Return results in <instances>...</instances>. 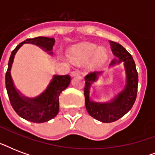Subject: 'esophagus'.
Masks as SVG:
<instances>
[{"instance_id": "esophagus-1", "label": "esophagus", "mask_w": 155, "mask_h": 155, "mask_svg": "<svg viewBox=\"0 0 155 155\" xmlns=\"http://www.w3.org/2000/svg\"><path fill=\"white\" fill-rule=\"evenodd\" d=\"M80 74V71L78 70H75V71H71V76H75V75H78Z\"/></svg>"}]
</instances>
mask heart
Segmentation results:
<instances>
[{
  "label": "heart",
  "instance_id": "heart-1",
  "mask_svg": "<svg viewBox=\"0 0 155 155\" xmlns=\"http://www.w3.org/2000/svg\"><path fill=\"white\" fill-rule=\"evenodd\" d=\"M97 51V47L92 45H87L85 47L80 48V49L75 50L71 54V59L75 63H80L85 61L86 59L89 58L90 56H92L95 52ZM97 58L99 61H103L107 58V54L103 50H101L97 53Z\"/></svg>",
  "mask_w": 155,
  "mask_h": 155
}]
</instances>
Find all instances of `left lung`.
<instances>
[{"label":"left lung","mask_w":155,"mask_h":155,"mask_svg":"<svg viewBox=\"0 0 155 155\" xmlns=\"http://www.w3.org/2000/svg\"><path fill=\"white\" fill-rule=\"evenodd\" d=\"M113 54L118 58L111 62L110 66L124 62L126 72V84L109 103H95L89 99L90 86L97 79L100 73L90 72L85 75V106L87 113L95 119L104 123L113 122L125 115L134 105L137 98L138 75L132 55L118 42L108 41Z\"/></svg>","instance_id":"1"}]
</instances>
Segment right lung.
I'll use <instances>...</instances> for the list:
<instances>
[{
	"label": "right lung",
	"mask_w": 155,
	"mask_h": 155,
	"mask_svg": "<svg viewBox=\"0 0 155 155\" xmlns=\"http://www.w3.org/2000/svg\"><path fill=\"white\" fill-rule=\"evenodd\" d=\"M24 43H33L39 46L49 54L54 45L53 38L37 37L27 38L24 42L18 45L11 53L8 60V69L5 74V86L8 99L16 113L21 117L34 123H42L51 120L58 113L59 109V95L63 90L68 87L71 82L69 75H54L48 87L42 94L36 98H25L21 97L19 92L16 90L11 78L10 70L14 55L18 50Z\"/></svg>",
	"instance_id": "add662e5"
}]
</instances>
